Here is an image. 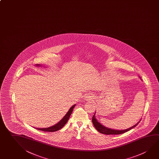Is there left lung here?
I'll return each mask as SVG.
<instances>
[{
	"instance_id": "8db88e82",
	"label": "left lung",
	"mask_w": 159,
	"mask_h": 159,
	"mask_svg": "<svg viewBox=\"0 0 159 159\" xmlns=\"http://www.w3.org/2000/svg\"><path fill=\"white\" fill-rule=\"evenodd\" d=\"M95 114L93 116L92 118V122L93 125L94 126L95 129L97 130L98 132H99L100 133L102 134H123L125 133L127 131L131 130V129L135 127L139 123V122L137 123L136 125L131 127L130 128L126 129L125 130H115V129H112L111 128H107L105 127L104 126L102 125L100 123L98 122L97 120L95 119L94 116Z\"/></svg>"
}]
</instances>
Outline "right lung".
Masks as SVG:
<instances>
[{"label":"right lung","mask_w":159,"mask_h":159,"mask_svg":"<svg viewBox=\"0 0 159 159\" xmlns=\"http://www.w3.org/2000/svg\"><path fill=\"white\" fill-rule=\"evenodd\" d=\"M75 105H74L70 108L69 111H67V113L65 116L64 118L62 119L59 123H57L55 125H53L50 127L48 128H36L37 129H39L40 131H44V132H55V131H57L60 129L61 128H62L65 124L67 123V120L69 119L70 117V115L71 114L72 111H73V109L74 108V107Z\"/></svg>","instance_id":"right-lung-1"}]
</instances>
